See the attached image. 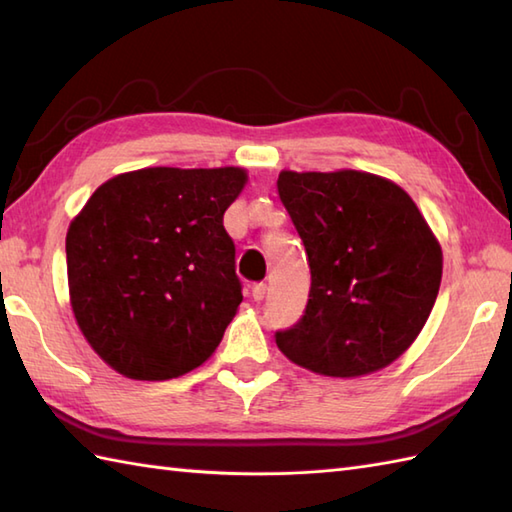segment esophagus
Here are the masks:
<instances>
[{
  "label": "esophagus",
  "instance_id": "obj_1",
  "mask_svg": "<svg viewBox=\"0 0 512 512\" xmlns=\"http://www.w3.org/2000/svg\"><path fill=\"white\" fill-rule=\"evenodd\" d=\"M250 297H253L255 301H262L266 297V284H264V281H259V284L250 286Z\"/></svg>",
  "mask_w": 512,
  "mask_h": 512
}]
</instances>
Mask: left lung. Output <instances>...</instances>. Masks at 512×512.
Listing matches in <instances>:
<instances>
[{"label": "left lung", "mask_w": 512, "mask_h": 512, "mask_svg": "<svg viewBox=\"0 0 512 512\" xmlns=\"http://www.w3.org/2000/svg\"><path fill=\"white\" fill-rule=\"evenodd\" d=\"M277 191L310 266L306 310L275 332L277 347L325 376L387 367L416 341L440 290L442 253L418 206L361 171H281Z\"/></svg>", "instance_id": "8db88e82"}]
</instances>
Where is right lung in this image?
I'll return each mask as SVG.
<instances>
[{
	"mask_svg": "<svg viewBox=\"0 0 512 512\" xmlns=\"http://www.w3.org/2000/svg\"><path fill=\"white\" fill-rule=\"evenodd\" d=\"M246 171L151 167L101 184L65 237L76 323L103 361L136 380L191 372L242 303L224 211Z\"/></svg>",
	"mask_w": 512,
	"mask_h": 512,
	"instance_id": "1",
	"label": "right lung"
}]
</instances>
